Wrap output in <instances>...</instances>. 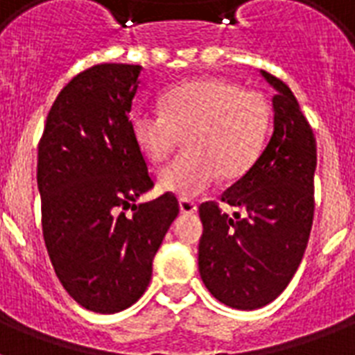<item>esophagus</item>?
I'll use <instances>...</instances> for the list:
<instances>
[{"label":"esophagus","mask_w":355,"mask_h":355,"mask_svg":"<svg viewBox=\"0 0 355 355\" xmlns=\"http://www.w3.org/2000/svg\"><path fill=\"white\" fill-rule=\"evenodd\" d=\"M178 206H180L182 214H193V211H197V205L191 199H180L178 200Z\"/></svg>","instance_id":"obj_1"}]
</instances>
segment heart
<instances>
[{
  "label": "heart",
  "mask_w": 355,
  "mask_h": 355,
  "mask_svg": "<svg viewBox=\"0 0 355 355\" xmlns=\"http://www.w3.org/2000/svg\"><path fill=\"white\" fill-rule=\"evenodd\" d=\"M272 125V108L258 92L225 79H195L167 92L162 112L134 110L130 132L144 155L166 162L186 138L189 153L158 177L160 188L197 197L223 178L247 175L261 156Z\"/></svg>",
  "instance_id": "1"
}]
</instances>
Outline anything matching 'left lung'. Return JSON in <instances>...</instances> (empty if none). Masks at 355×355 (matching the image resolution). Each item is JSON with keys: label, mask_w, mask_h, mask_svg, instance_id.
<instances>
[{"label": "left lung", "mask_w": 355, "mask_h": 355, "mask_svg": "<svg viewBox=\"0 0 355 355\" xmlns=\"http://www.w3.org/2000/svg\"><path fill=\"white\" fill-rule=\"evenodd\" d=\"M276 88L275 132L247 175L216 200L199 206V272L208 291L236 309H258L287 287L302 261L315 211L317 144L289 86L261 71Z\"/></svg>", "instance_id": "obj_1"}]
</instances>
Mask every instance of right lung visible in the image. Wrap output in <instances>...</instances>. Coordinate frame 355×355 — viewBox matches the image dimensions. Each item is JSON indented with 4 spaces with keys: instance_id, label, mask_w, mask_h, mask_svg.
Returning a JSON list of instances; mask_svg holds the SVG:
<instances>
[{
    "instance_id": "obj_1",
    "label": "right lung",
    "mask_w": 355,
    "mask_h": 355,
    "mask_svg": "<svg viewBox=\"0 0 355 355\" xmlns=\"http://www.w3.org/2000/svg\"><path fill=\"white\" fill-rule=\"evenodd\" d=\"M139 71L138 64L105 62L75 75L38 144L47 254L69 297L96 313H118L144 295L153 258L178 216L169 191L134 205L155 188L130 132Z\"/></svg>"
}]
</instances>
